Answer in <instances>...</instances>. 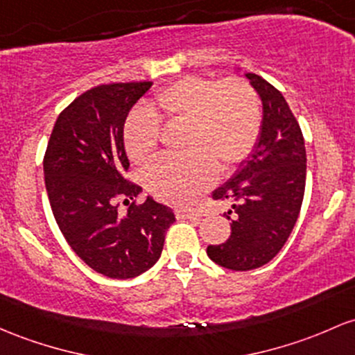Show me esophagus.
<instances>
[{"mask_svg":"<svg viewBox=\"0 0 355 355\" xmlns=\"http://www.w3.org/2000/svg\"><path fill=\"white\" fill-rule=\"evenodd\" d=\"M175 216H177L178 219H198V217H200V214L196 212V210L177 209L175 210Z\"/></svg>","mask_w":355,"mask_h":355,"instance_id":"1","label":"esophagus"}]
</instances>
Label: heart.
<instances>
[{"mask_svg": "<svg viewBox=\"0 0 355 355\" xmlns=\"http://www.w3.org/2000/svg\"><path fill=\"white\" fill-rule=\"evenodd\" d=\"M159 123H185L178 157L158 159L146 171V187L171 205H190L220 171H231L251 155L261 130L258 94L246 80L187 76L158 92L146 111L126 119L123 141L135 163L157 155Z\"/></svg>", "mask_w": 355, "mask_h": 355, "instance_id": "1", "label": "heart"}]
</instances>
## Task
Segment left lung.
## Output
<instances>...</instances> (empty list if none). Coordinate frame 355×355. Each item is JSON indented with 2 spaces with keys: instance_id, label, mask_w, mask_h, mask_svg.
I'll return each mask as SVG.
<instances>
[{
  "instance_id": "left-lung-1",
  "label": "left lung",
  "mask_w": 355,
  "mask_h": 355,
  "mask_svg": "<svg viewBox=\"0 0 355 355\" xmlns=\"http://www.w3.org/2000/svg\"><path fill=\"white\" fill-rule=\"evenodd\" d=\"M263 101V126L254 150L231 180L214 190V200L231 202L225 243L207 248V256L232 271L270 263L297 224L306 182L305 139L282 92L256 73H246Z\"/></svg>"
}]
</instances>
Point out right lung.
<instances>
[{
	"label": "right lung",
	"instance_id": "right-lung-1",
	"mask_svg": "<svg viewBox=\"0 0 355 355\" xmlns=\"http://www.w3.org/2000/svg\"><path fill=\"white\" fill-rule=\"evenodd\" d=\"M150 80L101 84L58 114L44 157L45 187L58 229L92 270L114 279L139 276L162 254L170 207L148 197L136 204L141 187L124 177L130 162L123 128L128 112ZM130 203L117 212L119 200Z\"/></svg>",
	"mask_w": 355,
	"mask_h": 355
}]
</instances>
